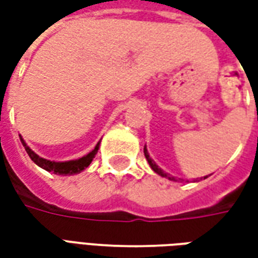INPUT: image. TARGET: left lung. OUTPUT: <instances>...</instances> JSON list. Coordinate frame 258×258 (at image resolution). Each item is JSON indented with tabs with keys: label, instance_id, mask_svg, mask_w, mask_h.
Instances as JSON below:
<instances>
[{
	"label": "left lung",
	"instance_id": "left-lung-1",
	"mask_svg": "<svg viewBox=\"0 0 258 258\" xmlns=\"http://www.w3.org/2000/svg\"><path fill=\"white\" fill-rule=\"evenodd\" d=\"M144 153H145V157H146V160H148V163H149V166H151V168H152V170H153V171H155V173L159 174L160 177H164V178L171 179V181H177V179L174 178V177H171L170 174L164 173V171H163L162 168L159 167V166H157L156 163H155V162H153V160H152V157L149 156V153H148V149H146V145L144 146ZM207 177H209V175H206V177H202V178L205 179V178H207ZM202 178H200V179H202ZM194 181H198V178L194 179Z\"/></svg>",
	"mask_w": 258,
	"mask_h": 258
}]
</instances>
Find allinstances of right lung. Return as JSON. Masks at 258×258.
<instances>
[{
  "label": "right lung",
  "mask_w": 258,
  "mask_h": 258,
  "mask_svg": "<svg viewBox=\"0 0 258 258\" xmlns=\"http://www.w3.org/2000/svg\"><path fill=\"white\" fill-rule=\"evenodd\" d=\"M22 144L25 146L27 155L30 156V159L33 162L36 163L38 167L44 168L45 171H49V173L58 174V175H73V174L81 173L83 170L88 167L92 162V159L95 157V155L98 153V149H99V145H101V141L96 144V146L90 152L87 153L85 156L80 157V159H76V160H68V162H53V160H47L44 157H40L37 155L36 152H33L27 146V144L25 142L23 138H20Z\"/></svg>",
  "instance_id": "obj_1"
}]
</instances>
